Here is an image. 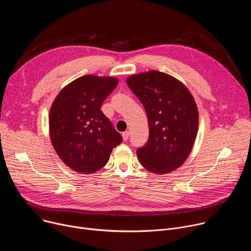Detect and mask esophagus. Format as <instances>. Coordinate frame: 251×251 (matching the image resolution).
<instances>
[{"mask_svg": "<svg viewBox=\"0 0 251 251\" xmlns=\"http://www.w3.org/2000/svg\"><path fill=\"white\" fill-rule=\"evenodd\" d=\"M129 136H130L129 131H126V132H123V133H122V137H123V140H124V141H127V140L129 139Z\"/></svg>", "mask_w": 251, "mask_h": 251, "instance_id": "1", "label": "esophagus"}]
</instances>
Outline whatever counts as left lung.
Wrapping results in <instances>:
<instances>
[{
	"label": "left lung",
	"instance_id": "obj_1",
	"mask_svg": "<svg viewBox=\"0 0 251 251\" xmlns=\"http://www.w3.org/2000/svg\"><path fill=\"white\" fill-rule=\"evenodd\" d=\"M126 82L148 116L149 139L137 149L141 165L160 175L176 170L189 157L197 137L194 97L182 82L157 70L132 75Z\"/></svg>",
	"mask_w": 251,
	"mask_h": 251
}]
</instances>
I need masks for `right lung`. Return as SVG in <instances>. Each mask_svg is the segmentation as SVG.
Wrapping results in <instances>:
<instances>
[{
    "mask_svg": "<svg viewBox=\"0 0 251 251\" xmlns=\"http://www.w3.org/2000/svg\"><path fill=\"white\" fill-rule=\"evenodd\" d=\"M114 77L81 76L65 86L50 111V134L61 161L75 172L91 174L103 168L122 136L101 111L117 86Z\"/></svg>",
    "mask_w": 251,
    "mask_h": 251,
    "instance_id": "add662e5",
    "label": "right lung"
}]
</instances>
